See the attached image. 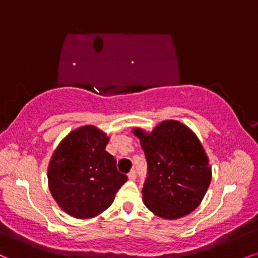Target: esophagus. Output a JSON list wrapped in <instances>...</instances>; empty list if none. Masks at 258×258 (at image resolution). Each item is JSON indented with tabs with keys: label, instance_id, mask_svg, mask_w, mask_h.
Returning <instances> with one entry per match:
<instances>
[{
	"label": "esophagus",
	"instance_id": "34e87169",
	"mask_svg": "<svg viewBox=\"0 0 258 258\" xmlns=\"http://www.w3.org/2000/svg\"><path fill=\"white\" fill-rule=\"evenodd\" d=\"M136 178H137V173H136L135 169H132L131 172L128 173V179L130 180H135Z\"/></svg>",
	"mask_w": 258,
	"mask_h": 258
}]
</instances>
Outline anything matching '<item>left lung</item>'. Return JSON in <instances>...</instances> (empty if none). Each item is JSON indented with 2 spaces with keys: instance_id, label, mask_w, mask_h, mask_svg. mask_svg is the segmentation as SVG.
Wrapping results in <instances>:
<instances>
[{
  "instance_id": "obj_1",
  "label": "left lung",
  "mask_w": 258,
  "mask_h": 258,
  "mask_svg": "<svg viewBox=\"0 0 258 258\" xmlns=\"http://www.w3.org/2000/svg\"><path fill=\"white\" fill-rule=\"evenodd\" d=\"M148 163L143 202L163 219L195 210L212 180V168L195 133L179 121H163L151 133L133 130Z\"/></svg>"
}]
</instances>
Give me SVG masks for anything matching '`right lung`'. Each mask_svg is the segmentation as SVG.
Returning <instances> with one entry per match:
<instances>
[{"label":"right lung","mask_w":258,"mask_h":258,"mask_svg":"<svg viewBox=\"0 0 258 258\" xmlns=\"http://www.w3.org/2000/svg\"><path fill=\"white\" fill-rule=\"evenodd\" d=\"M109 138L95 126L71 132L52 155L49 188L58 207L77 219L94 218L113 203L127 175L105 151Z\"/></svg>","instance_id":"obj_1"}]
</instances>
